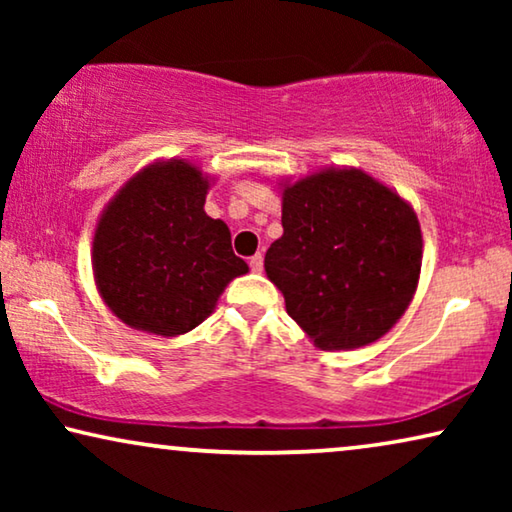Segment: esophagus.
<instances>
[{"label":"esophagus","mask_w":512,"mask_h":512,"mask_svg":"<svg viewBox=\"0 0 512 512\" xmlns=\"http://www.w3.org/2000/svg\"><path fill=\"white\" fill-rule=\"evenodd\" d=\"M249 268L254 272H263V254H254L249 258Z\"/></svg>","instance_id":"esophagus-1"}]
</instances>
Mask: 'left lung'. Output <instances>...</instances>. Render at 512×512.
Listing matches in <instances>:
<instances>
[{"instance_id": "left-lung-1", "label": "left lung", "mask_w": 512, "mask_h": 512, "mask_svg": "<svg viewBox=\"0 0 512 512\" xmlns=\"http://www.w3.org/2000/svg\"><path fill=\"white\" fill-rule=\"evenodd\" d=\"M284 235L265 272L286 312L321 349H354L401 319L422 268V230L394 191L361 170L286 186Z\"/></svg>"}]
</instances>
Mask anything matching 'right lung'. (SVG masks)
<instances>
[{"mask_svg": "<svg viewBox=\"0 0 512 512\" xmlns=\"http://www.w3.org/2000/svg\"><path fill=\"white\" fill-rule=\"evenodd\" d=\"M198 167L170 160L139 172L102 214L93 242L97 289L139 331L181 335L212 314L226 284L247 272L230 230L205 214Z\"/></svg>", "mask_w": 512, "mask_h": 512, "instance_id": "add662e5", "label": "right lung"}]
</instances>
